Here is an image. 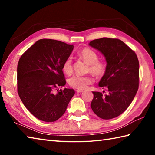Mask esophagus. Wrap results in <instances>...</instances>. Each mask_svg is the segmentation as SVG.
<instances>
[{
  "label": "esophagus",
  "instance_id": "esophagus-1",
  "mask_svg": "<svg viewBox=\"0 0 155 155\" xmlns=\"http://www.w3.org/2000/svg\"><path fill=\"white\" fill-rule=\"evenodd\" d=\"M83 90H80V89H78V90L76 91V92H77V93H81V92H83Z\"/></svg>",
  "mask_w": 155,
  "mask_h": 155
}]
</instances>
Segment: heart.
<instances>
[{"label": "heart", "mask_w": 155, "mask_h": 155, "mask_svg": "<svg viewBox=\"0 0 155 155\" xmlns=\"http://www.w3.org/2000/svg\"><path fill=\"white\" fill-rule=\"evenodd\" d=\"M80 55L88 64H89L88 71L93 72L97 77H102L104 74L107 71V63L103 61L98 60V55L96 52L89 48H84L80 52ZM62 68L65 74H71L72 73L73 67L71 57H68L64 61ZM68 83L71 87L82 90L93 83V78L89 75H74L69 78Z\"/></svg>", "instance_id": "b5f03b06"}]
</instances>
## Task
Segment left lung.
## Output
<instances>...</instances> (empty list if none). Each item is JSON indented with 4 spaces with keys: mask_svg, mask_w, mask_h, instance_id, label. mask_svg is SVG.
<instances>
[{
    "mask_svg": "<svg viewBox=\"0 0 155 155\" xmlns=\"http://www.w3.org/2000/svg\"><path fill=\"white\" fill-rule=\"evenodd\" d=\"M89 45L106 58L107 71L99 82L107 94L93 92L92 110L103 119L117 117L127 110L139 89V62L134 51L117 38H101Z\"/></svg>",
    "mask_w": 155,
    "mask_h": 155,
    "instance_id": "obj_1",
    "label": "left lung"
}]
</instances>
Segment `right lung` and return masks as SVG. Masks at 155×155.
Wrapping results in <instances>:
<instances>
[{"label":"right lung","mask_w":155,"mask_h":155,"mask_svg":"<svg viewBox=\"0 0 155 155\" xmlns=\"http://www.w3.org/2000/svg\"><path fill=\"white\" fill-rule=\"evenodd\" d=\"M73 45L43 38L37 41L20 58L17 66V91L28 111L45 122H54L65 113L74 94L66 84L62 65L71 55Z\"/></svg>","instance_id":"add662e5"}]
</instances>
